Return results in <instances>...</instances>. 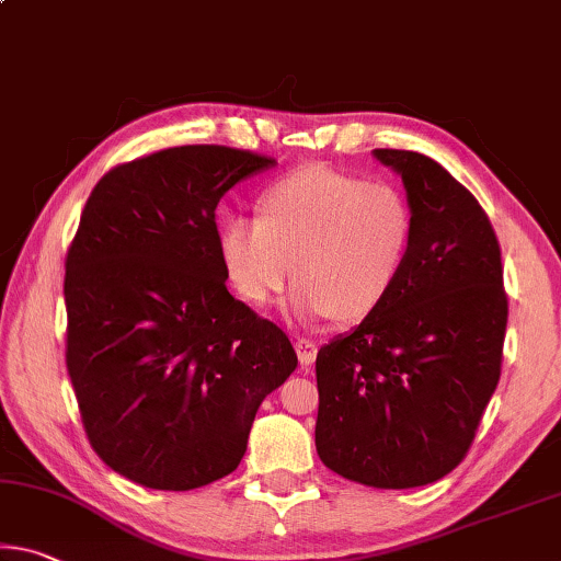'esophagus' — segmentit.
I'll return each mask as SVG.
<instances>
[{
    "instance_id": "34e87169",
    "label": "esophagus",
    "mask_w": 561,
    "mask_h": 561,
    "mask_svg": "<svg viewBox=\"0 0 561 561\" xmlns=\"http://www.w3.org/2000/svg\"><path fill=\"white\" fill-rule=\"evenodd\" d=\"M295 350H297V357L299 362L305 364V367H309L317 359V352H319V344L314 340H309V336H299V340L295 342Z\"/></svg>"
}]
</instances>
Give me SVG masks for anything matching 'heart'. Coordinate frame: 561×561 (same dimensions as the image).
Listing matches in <instances>:
<instances>
[{
  "instance_id": "obj_1",
  "label": "heart",
  "mask_w": 561,
  "mask_h": 561,
  "mask_svg": "<svg viewBox=\"0 0 561 561\" xmlns=\"http://www.w3.org/2000/svg\"><path fill=\"white\" fill-rule=\"evenodd\" d=\"M414 242V209L389 182L312 164L266 184L256 219L219 227L217 252L237 297L266 309L291 277L301 317L362 322L394 295Z\"/></svg>"
}]
</instances>
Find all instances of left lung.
Instances as JSON below:
<instances>
[{"label":"left lung","instance_id":"obj_1","mask_svg":"<svg viewBox=\"0 0 561 561\" xmlns=\"http://www.w3.org/2000/svg\"><path fill=\"white\" fill-rule=\"evenodd\" d=\"M402 174L414 242L394 295L317 354V455L379 489L432 484L472 447L502 375V249L474 194L420 152L375 149Z\"/></svg>","mask_w":561,"mask_h":561}]
</instances>
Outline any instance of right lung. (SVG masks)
I'll return each mask as SVG.
<instances>
[{"label": "right lung", "mask_w": 561, "mask_h": 561, "mask_svg": "<svg viewBox=\"0 0 561 561\" xmlns=\"http://www.w3.org/2000/svg\"><path fill=\"white\" fill-rule=\"evenodd\" d=\"M274 164L184 145L110 169L67 249V371L92 449L149 489L232 474L262 399L297 354L234 299L217 252V204Z\"/></svg>", "instance_id": "1"}]
</instances>
